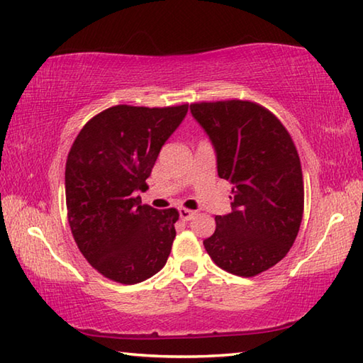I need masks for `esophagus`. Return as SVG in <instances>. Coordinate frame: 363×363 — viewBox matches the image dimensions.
<instances>
[{
    "label": "esophagus",
    "instance_id": "34e87169",
    "mask_svg": "<svg viewBox=\"0 0 363 363\" xmlns=\"http://www.w3.org/2000/svg\"><path fill=\"white\" fill-rule=\"evenodd\" d=\"M196 215V211L188 210V208H180V220L182 221H189L191 218Z\"/></svg>",
    "mask_w": 363,
    "mask_h": 363
}]
</instances>
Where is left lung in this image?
Returning a JSON list of instances; mask_svg holds the SVG:
<instances>
[{
  "instance_id": "1",
  "label": "left lung",
  "mask_w": 363,
  "mask_h": 363,
  "mask_svg": "<svg viewBox=\"0 0 363 363\" xmlns=\"http://www.w3.org/2000/svg\"><path fill=\"white\" fill-rule=\"evenodd\" d=\"M193 117L216 150L218 175L232 184V211L203 240L218 267L256 277L288 255L303 216V175L288 129L252 101L194 102Z\"/></svg>"
}]
</instances>
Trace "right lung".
<instances>
[{
	"label": "right lung",
	"mask_w": 363,
	"mask_h": 363,
	"mask_svg": "<svg viewBox=\"0 0 363 363\" xmlns=\"http://www.w3.org/2000/svg\"><path fill=\"white\" fill-rule=\"evenodd\" d=\"M188 104L113 106L94 115L75 138L66 160L67 223L79 250L102 277L135 284L167 262L179 210L142 203L161 147Z\"/></svg>",
	"instance_id": "obj_1"
}]
</instances>
